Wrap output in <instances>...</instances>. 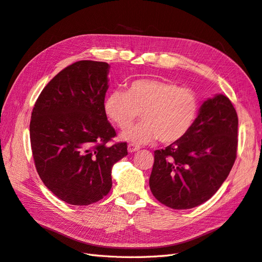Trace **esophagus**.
Instances as JSON below:
<instances>
[{"mask_svg": "<svg viewBox=\"0 0 262 262\" xmlns=\"http://www.w3.org/2000/svg\"><path fill=\"white\" fill-rule=\"evenodd\" d=\"M140 149V146L139 145H134L132 143L128 144V152L129 153H132V152H137V150Z\"/></svg>", "mask_w": 262, "mask_h": 262, "instance_id": "1", "label": "esophagus"}]
</instances>
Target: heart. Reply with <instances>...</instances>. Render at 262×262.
Returning a JSON list of instances; mask_svg holds the SVG:
<instances>
[{
  "mask_svg": "<svg viewBox=\"0 0 262 262\" xmlns=\"http://www.w3.org/2000/svg\"><path fill=\"white\" fill-rule=\"evenodd\" d=\"M105 113L120 129H126L140 117L143 121L121 133V138L136 144L156 139L173 143L192 128L199 98L188 87L153 78H142L129 84L126 92L117 90L105 99Z\"/></svg>",
  "mask_w": 262,
  "mask_h": 262,
  "instance_id": "1",
  "label": "heart"
}]
</instances>
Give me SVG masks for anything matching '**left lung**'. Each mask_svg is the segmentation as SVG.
Masks as SVG:
<instances>
[{
	"instance_id": "8db88e82",
	"label": "left lung",
	"mask_w": 262,
	"mask_h": 262,
	"mask_svg": "<svg viewBox=\"0 0 262 262\" xmlns=\"http://www.w3.org/2000/svg\"><path fill=\"white\" fill-rule=\"evenodd\" d=\"M237 130L238 117L231 100L222 94L205 100L186 136L154 152L149 177L153 195L175 210L208 201L235 163Z\"/></svg>"
}]
</instances>
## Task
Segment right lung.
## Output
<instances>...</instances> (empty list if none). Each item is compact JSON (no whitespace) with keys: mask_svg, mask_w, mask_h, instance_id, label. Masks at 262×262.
<instances>
[{"mask_svg":"<svg viewBox=\"0 0 262 262\" xmlns=\"http://www.w3.org/2000/svg\"><path fill=\"white\" fill-rule=\"evenodd\" d=\"M109 64L83 60L46 85L31 113L30 143L39 177L59 199L89 205L113 186L112 168L126 143L107 145L116 131L107 120Z\"/></svg>","mask_w":262,"mask_h":262,"instance_id":"right-lung-1","label":"right lung"}]
</instances>
